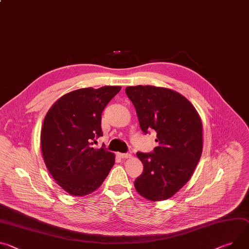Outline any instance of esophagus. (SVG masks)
<instances>
[{
	"label": "esophagus",
	"mask_w": 249,
	"mask_h": 249,
	"mask_svg": "<svg viewBox=\"0 0 249 249\" xmlns=\"http://www.w3.org/2000/svg\"><path fill=\"white\" fill-rule=\"evenodd\" d=\"M119 156L122 158V159H128V158L131 157V154L130 153H121Z\"/></svg>",
	"instance_id": "obj_1"
}]
</instances>
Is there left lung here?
Instances as JSON below:
<instances>
[{
    "instance_id": "1",
    "label": "left lung",
    "mask_w": 249,
    "mask_h": 249,
    "mask_svg": "<svg viewBox=\"0 0 249 249\" xmlns=\"http://www.w3.org/2000/svg\"><path fill=\"white\" fill-rule=\"evenodd\" d=\"M141 130L157 133L153 153L138 152L143 163L136 191L153 201L173 196L191 178L202 151V124L196 108L174 90L151 85L126 87Z\"/></svg>"
}]
</instances>
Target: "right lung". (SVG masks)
<instances>
[{"instance_id":"1","label":"right lung","mask_w":249,"mask_h":249,"mask_svg":"<svg viewBox=\"0 0 249 249\" xmlns=\"http://www.w3.org/2000/svg\"><path fill=\"white\" fill-rule=\"evenodd\" d=\"M120 89L74 90L56 100L44 117L40 133L43 161L66 193L82 196L94 192L114 165V154L92 145L102 136V111Z\"/></svg>"}]
</instances>
